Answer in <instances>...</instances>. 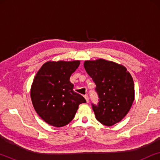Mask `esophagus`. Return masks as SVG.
<instances>
[{
	"mask_svg": "<svg viewBox=\"0 0 160 160\" xmlns=\"http://www.w3.org/2000/svg\"><path fill=\"white\" fill-rule=\"evenodd\" d=\"M84 98H85V99H86L87 102H89V96L87 95H84Z\"/></svg>",
	"mask_w": 160,
	"mask_h": 160,
	"instance_id": "obj_1",
	"label": "esophagus"
}]
</instances>
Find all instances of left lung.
I'll list each match as a JSON object with an SVG mask.
<instances>
[{"instance_id": "1", "label": "left lung", "mask_w": 160, "mask_h": 160, "mask_svg": "<svg viewBox=\"0 0 160 160\" xmlns=\"http://www.w3.org/2000/svg\"><path fill=\"white\" fill-rule=\"evenodd\" d=\"M84 68L95 83L99 102L92 103L95 118L106 126L121 121L129 112L135 98L134 82L126 68L99 59L85 61Z\"/></svg>"}]
</instances>
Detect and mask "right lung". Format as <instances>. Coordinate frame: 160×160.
<instances>
[{
	"instance_id": "1",
	"label": "right lung",
	"mask_w": 160,
	"mask_h": 160,
	"mask_svg": "<svg viewBox=\"0 0 160 160\" xmlns=\"http://www.w3.org/2000/svg\"><path fill=\"white\" fill-rule=\"evenodd\" d=\"M80 62L58 61L44 63L35 76L30 96L37 113L50 125L60 128L75 117L84 98L73 91L71 74Z\"/></svg>"
}]
</instances>
